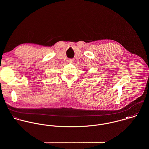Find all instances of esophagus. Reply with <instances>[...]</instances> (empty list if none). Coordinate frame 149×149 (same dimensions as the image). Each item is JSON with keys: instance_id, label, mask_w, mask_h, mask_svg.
<instances>
[{"instance_id": "34e87169", "label": "esophagus", "mask_w": 149, "mask_h": 149, "mask_svg": "<svg viewBox=\"0 0 149 149\" xmlns=\"http://www.w3.org/2000/svg\"><path fill=\"white\" fill-rule=\"evenodd\" d=\"M73 61H74V60L73 59H68V62L69 63H73Z\"/></svg>"}]
</instances>
